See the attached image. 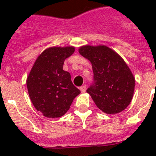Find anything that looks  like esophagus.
Segmentation results:
<instances>
[{"label": "esophagus", "instance_id": "34e87169", "mask_svg": "<svg viewBox=\"0 0 156 156\" xmlns=\"http://www.w3.org/2000/svg\"><path fill=\"white\" fill-rule=\"evenodd\" d=\"M86 90H87L86 85H83V86L80 87V91L82 92V93H84V92L86 91Z\"/></svg>", "mask_w": 156, "mask_h": 156}]
</instances>
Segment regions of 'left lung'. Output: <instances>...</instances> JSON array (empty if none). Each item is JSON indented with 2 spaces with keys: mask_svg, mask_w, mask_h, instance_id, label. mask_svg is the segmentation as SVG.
<instances>
[{
  "mask_svg": "<svg viewBox=\"0 0 156 156\" xmlns=\"http://www.w3.org/2000/svg\"><path fill=\"white\" fill-rule=\"evenodd\" d=\"M79 53L92 65L94 83L87 92L98 108L107 114L123 111L133 98L135 87L134 76L124 60L105 45H84Z\"/></svg>",
  "mask_w": 156,
  "mask_h": 156,
  "instance_id": "obj_1",
  "label": "left lung"
}]
</instances>
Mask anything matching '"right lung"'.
<instances>
[{"mask_svg": "<svg viewBox=\"0 0 156 156\" xmlns=\"http://www.w3.org/2000/svg\"><path fill=\"white\" fill-rule=\"evenodd\" d=\"M75 48L51 47L36 59L27 80L29 96L37 111L48 118H58L66 113L80 90L71 80L69 73L63 70L64 61Z\"/></svg>", "mask_w": 156, "mask_h": 156, "instance_id": "right-lung-1", "label": "right lung"}]
</instances>
